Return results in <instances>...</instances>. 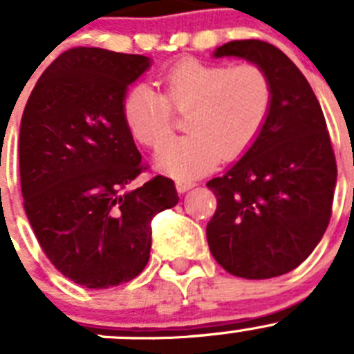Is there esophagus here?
<instances>
[{"mask_svg":"<svg viewBox=\"0 0 354 354\" xmlns=\"http://www.w3.org/2000/svg\"><path fill=\"white\" fill-rule=\"evenodd\" d=\"M196 181H190V180H176V188H178V192L183 194V192H188L190 188L196 187Z\"/></svg>","mask_w":354,"mask_h":354,"instance_id":"obj_1","label":"esophagus"}]
</instances>
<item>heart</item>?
<instances>
[{
    "instance_id": "b5f03b06",
    "label": "heart",
    "mask_w": 354,
    "mask_h": 354,
    "mask_svg": "<svg viewBox=\"0 0 354 354\" xmlns=\"http://www.w3.org/2000/svg\"><path fill=\"white\" fill-rule=\"evenodd\" d=\"M164 95L148 85L132 87L124 99V120L140 143L157 147L171 131L173 111L187 113L188 134L166 141L153 166L190 180L236 158L252 147L270 110L272 88L257 64L225 66L183 59L162 77Z\"/></svg>"
}]
</instances>
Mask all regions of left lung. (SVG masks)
Wrapping results in <instances>:
<instances>
[{"label":"left lung","mask_w":354,"mask_h":354,"mask_svg":"<svg viewBox=\"0 0 354 354\" xmlns=\"http://www.w3.org/2000/svg\"><path fill=\"white\" fill-rule=\"evenodd\" d=\"M213 57L263 69L272 101L252 147L207 181L218 201L206 227L211 255L244 279L281 276L311 255L330 222L337 164L325 117L300 69L270 43L236 39Z\"/></svg>","instance_id":"left-lung-1"}]
</instances>
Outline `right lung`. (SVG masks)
<instances>
[{"label": "right lung", "mask_w": 354, "mask_h": 354, "mask_svg": "<svg viewBox=\"0 0 354 354\" xmlns=\"http://www.w3.org/2000/svg\"><path fill=\"white\" fill-rule=\"evenodd\" d=\"M150 66L145 55L71 48L38 78L22 113L26 214L55 269L87 288L134 279L150 259L151 218L180 201L164 176L129 188L143 166L122 106Z\"/></svg>", "instance_id": "1"}]
</instances>
